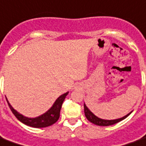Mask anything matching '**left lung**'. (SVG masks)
Returning a JSON list of instances; mask_svg holds the SVG:
<instances>
[{
    "label": "left lung",
    "instance_id": "obj_1",
    "mask_svg": "<svg viewBox=\"0 0 146 146\" xmlns=\"http://www.w3.org/2000/svg\"><path fill=\"white\" fill-rule=\"evenodd\" d=\"M84 113H85V116L87 118V120L90 121V122L94 123L95 125H100V126H108V125H114V124H116L117 122L122 121L123 119H125V117H128L129 115L132 113V111L130 113H129L128 114H126L124 117H121V118L113 119V120H106V119H102L100 117H98L97 116H95L94 113L88 109V107L86 106V104L84 103Z\"/></svg>",
    "mask_w": 146,
    "mask_h": 146
}]
</instances>
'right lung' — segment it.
I'll return each instance as SVG.
<instances>
[{
	"instance_id": "right-lung-1",
	"label": "right lung",
	"mask_w": 146,
	"mask_h": 146,
	"mask_svg": "<svg viewBox=\"0 0 146 146\" xmlns=\"http://www.w3.org/2000/svg\"><path fill=\"white\" fill-rule=\"evenodd\" d=\"M68 94V92H66L65 94L60 95L59 98L56 100V102H54V104L48 110L47 112H45L43 114H41L40 116L36 117H25L24 115H22L21 113L17 112L13 107L10 105V103L7 100V102L9 104L10 110H12V112L16 116L18 120L21 121L22 123H24L25 125L31 126V127H34V128H44V127H48L50 125H53L54 123H56V121H58L59 117H60V110L62 107V104H63L64 99L66 98Z\"/></svg>"
}]
</instances>
